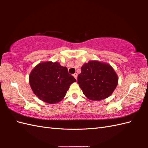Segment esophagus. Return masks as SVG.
I'll list each match as a JSON object with an SVG mask.
<instances>
[{
    "label": "esophagus",
    "instance_id": "esophagus-1",
    "mask_svg": "<svg viewBox=\"0 0 148 148\" xmlns=\"http://www.w3.org/2000/svg\"><path fill=\"white\" fill-rule=\"evenodd\" d=\"M73 76L75 77V79H77V73H75V74H73Z\"/></svg>",
    "mask_w": 148,
    "mask_h": 148
}]
</instances>
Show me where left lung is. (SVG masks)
Wrapping results in <instances>:
<instances>
[{"label":"left lung","mask_w":148,"mask_h":148,"mask_svg":"<svg viewBox=\"0 0 148 148\" xmlns=\"http://www.w3.org/2000/svg\"><path fill=\"white\" fill-rule=\"evenodd\" d=\"M118 77L111 65L97 60L89 61L81 67L77 83L88 99L101 100L111 95L118 85Z\"/></svg>","instance_id":"8db88e82"}]
</instances>
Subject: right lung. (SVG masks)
Instances as JSON below:
<instances>
[{"label":"right lung","mask_w":148,"mask_h":148,"mask_svg":"<svg viewBox=\"0 0 148 148\" xmlns=\"http://www.w3.org/2000/svg\"><path fill=\"white\" fill-rule=\"evenodd\" d=\"M67 68L58 62H45L37 65L31 71L29 83L34 94L46 103L53 104L64 98L71 84L76 82Z\"/></svg>","instance_id":"obj_1"}]
</instances>
